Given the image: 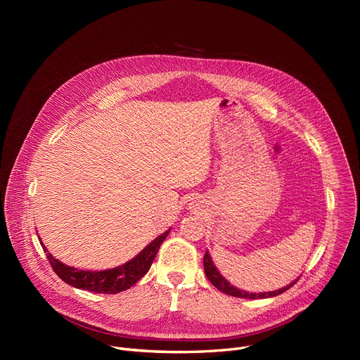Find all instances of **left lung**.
<instances>
[{
	"label": "left lung",
	"mask_w": 360,
	"mask_h": 360,
	"mask_svg": "<svg viewBox=\"0 0 360 360\" xmlns=\"http://www.w3.org/2000/svg\"><path fill=\"white\" fill-rule=\"evenodd\" d=\"M204 273H205L207 278L210 280L212 285L216 289H219L220 292H223L226 295L235 296V297H243V299H266V297H273V296L281 295L283 292H286L288 289H290L295 285V283L297 281V278H296L293 283H290V285L281 288L278 290H274V292H264V293H248V292H243V290L236 289L235 286H232L231 283L219 273V270L216 269V266L213 264V259L210 258V254L207 252V251L204 254Z\"/></svg>",
	"instance_id": "8db88e82"
}]
</instances>
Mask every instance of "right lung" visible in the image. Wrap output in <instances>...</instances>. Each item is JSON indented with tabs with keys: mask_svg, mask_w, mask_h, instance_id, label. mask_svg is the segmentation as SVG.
I'll use <instances>...</instances> for the list:
<instances>
[{
	"mask_svg": "<svg viewBox=\"0 0 360 360\" xmlns=\"http://www.w3.org/2000/svg\"><path fill=\"white\" fill-rule=\"evenodd\" d=\"M170 231V229H169ZM169 231L159 235L153 242H150L147 247L132 259L122 264L120 267L103 270V271H86V270H77L74 267H68L61 261L53 258L45 245L41 242L44 251L46 252V258L49 259L51 267L53 269L55 274L58 276L67 285L94 292V293H120L131 286H134L136 283L150 270L151 262H153L162 242L169 235Z\"/></svg>",
	"mask_w": 360,
	"mask_h": 360,
	"instance_id": "1",
	"label": "right lung"
}]
</instances>
